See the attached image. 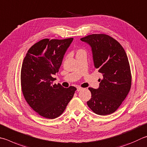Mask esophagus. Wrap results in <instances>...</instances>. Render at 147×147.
Instances as JSON below:
<instances>
[{"label": "esophagus", "mask_w": 147, "mask_h": 147, "mask_svg": "<svg viewBox=\"0 0 147 147\" xmlns=\"http://www.w3.org/2000/svg\"><path fill=\"white\" fill-rule=\"evenodd\" d=\"M83 89H82V87H77V91H81V90H82Z\"/></svg>", "instance_id": "34e87169"}]
</instances>
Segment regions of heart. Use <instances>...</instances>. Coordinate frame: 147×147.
<instances>
[{"mask_svg": "<svg viewBox=\"0 0 147 147\" xmlns=\"http://www.w3.org/2000/svg\"><path fill=\"white\" fill-rule=\"evenodd\" d=\"M83 53H85V51L84 49H77L76 50V57H77V56L83 54Z\"/></svg>", "mask_w": 147, "mask_h": 147, "instance_id": "b5f03b06", "label": "heart"}]
</instances>
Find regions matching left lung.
Instances as JSON below:
<instances>
[{
  "label": "left lung",
  "mask_w": 147,
  "mask_h": 147,
  "mask_svg": "<svg viewBox=\"0 0 147 147\" xmlns=\"http://www.w3.org/2000/svg\"><path fill=\"white\" fill-rule=\"evenodd\" d=\"M91 47L96 69L103 78L98 89L89 87L91 98L87 103L101 116L115 112L131 87V73L126 53L118 41L105 34H93L80 38Z\"/></svg>",
  "instance_id": "left-lung-1"
}]
</instances>
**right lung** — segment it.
Listing matches in <instances>:
<instances>
[{"mask_svg": "<svg viewBox=\"0 0 147 147\" xmlns=\"http://www.w3.org/2000/svg\"><path fill=\"white\" fill-rule=\"evenodd\" d=\"M73 40L44 39L33 45L24 59L21 69L22 90L29 105L39 115L55 119L65 111L76 88L53 84L63 58Z\"/></svg>", "mask_w": 147, "mask_h": 147, "instance_id": "obj_1", "label": "right lung"}]
</instances>
